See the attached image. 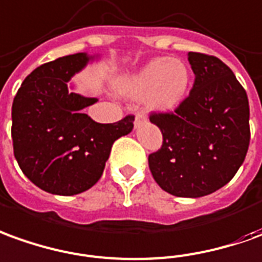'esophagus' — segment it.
I'll return each mask as SVG.
<instances>
[{"mask_svg": "<svg viewBox=\"0 0 262 262\" xmlns=\"http://www.w3.org/2000/svg\"><path fill=\"white\" fill-rule=\"evenodd\" d=\"M145 122H147V118H145V115H144V114H137V115H135V121H134L135 128L141 127L142 124H145Z\"/></svg>", "mask_w": 262, "mask_h": 262, "instance_id": "34e87169", "label": "esophagus"}]
</instances>
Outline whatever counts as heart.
Instances as JSON below:
<instances>
[{"label": "heart", "instance_id": "1", "mask_svg": "<svg viewBox=\"0 0 262 262\" xmlns=\"http://www.w3.org/2000/svg\"><path fill=\"white\" fill-rule=\"evenodd\" d=\"M191 74L178 58H154L117 81V91L128 98H141L152 113L174 111L187 97Z\"/></svg>", "mask_w": 262, "mask_h": 262}]
</instances>
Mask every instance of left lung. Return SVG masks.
Wrapping results in <instances>:
<instances>
[{
    "label": "left lung",
    "mask_w": 262,
    "mask_h": 262,
    "mask_svg": "<svg viewBox=\"0 0 262 262\" xmlns=\"http://www.w3.org/2000/svg\"><path fill=\"white\" fill-rule=\"evenodd\" d=\"M195 74L189 95L174 113L151 114L162 147L149 154L157 184L176 196L208 195L231 181L250 145L248 97L217 57L188 52Z\"/></svg>",
    "instance_id": "obj_1"
}]
</instances>
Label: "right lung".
<instances>
[{
  "label": "right lung",
  "mask_w": 262,
  "mask_h": 262,
  "mask_svg": "<svg viewBox=\"0 0 262 262\" xmlns=\"http://www.w3.org/2000/svg\"><path fill=\"white\" fill-rule=\"evenodd\" d=\"M98 55L78 52L35 68L12 102L14 155L25 177L55 195H75L102 176L115 140L129 134L134 117L100 124L84 114L98 98L68 84Z\"/></svg>",
  "instance_id": "1"
}]
</instances>
